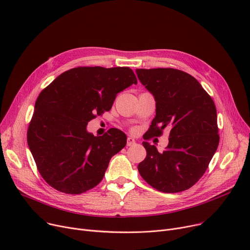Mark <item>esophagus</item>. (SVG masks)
<instances>
[{"mask_svg":"<svg viewBox=\"0 0 250 250\" xmlns=\"http://www.w3.org/2000/svg\"><path fill=\"white\" fill-rule=\"evenodd\" d=\"M126 144H127V146H134L135 144H136V141H135L134 138L128 137L127 140H126Z\"/></svg>","mask_w":250,"mask_h":250,"instance_id":"1","label":"esophagus"}]
</instances>
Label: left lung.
I'll use <instances>...</instances> for the list:
<instances>
[{
  "mask_svg": "<svg viewBox=\"0 0 250 250\" xmlns=\"http://www.w3.org/2000/svg\"><path fill=\"white\" fill-rule=\"evenodd\" d=\"M136 73L156 101V115L144 139L170 129L168 146L161 153L143 142L147 156L138 165L139 172L159 191L188 189L204 175L219 145L215 103L186 72L158 68L137 69Z\"/></svg>",
  "mask_w": 250,
  "mask_h": 250,
  "instance_id": "left-lung-1",
  "label": "left lung"
}]
</instances>
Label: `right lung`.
<instances>
[{
	"label": "right lung",
	"instance_id": "add662e5",
	"mask_svg": "<svg viewBox=\"0 0 250 250\" xmlns=\"http://www.w3.org/2000/svg\"><path fill=\"white\" fill-rule=\"evenodd\" d=\"M137 83L128 67H78L42 91L27 142L39 173L51 188L79 194L102 180L111 157L125 148L126 136L110 128L95 137L87 132V124L109 111L116 94Z\"/></svg>",
	"mask_w": 250,
	"mask_h": 250
}]
</instances>
